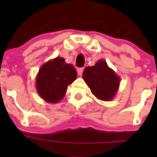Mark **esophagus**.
<instances>
[{
	"instance_id": "obj_1",
	"label": "esophagus",
	"mask_w": 157,
	"mask_h": 157,
	"mask_svg": "<svg viewBox=\"0 0 157 157\" xmlns=\"http://www.w3.org/2000/svg\"><path fill=\"white\" fill-rule=\"evenodd\" d=\"M82 72H83V68H78L77 69V73L79 76H81L82 75Z\"/></svg>"
}]
</instances>
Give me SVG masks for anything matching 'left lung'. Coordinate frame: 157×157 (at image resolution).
<instances>
[{
    "label": "left lung",
    "mask_w": 157,
    "mask_h": 157,
    "mask_svg": "<svg viewBox=\"0 0 157 157\" xmlns=\"http://www.w3.org/2000/svg\"><path fill=\"white\" fill-rule=\"evenodd\" d=\"M82 78L92 94L101 101H112L120 87V78L104 59L96 62L94 66L86 67Z\"/></svg>",
    "instance_id": "1"
}]
</instances>
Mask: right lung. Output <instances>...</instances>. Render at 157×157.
Listing matches in <instances>:
<instances>
[{
  "label": "right lung",
  "mask_w": 157,
  "mask_h": 157,
  "mask_svg": "<svg viewBox=\"0 0 157 157\" xmlns=\"http://www.w3.org/2000/svg\"><path fill=\"white\" fill-rule=\"evenodd\" d=\"M76 78L74 66L65 63L63 58L56 57L40 67L36 76V90L44 101L56 104L63 99L67 86Z\"/></svg>",
  "instance_id": "1"
}]
</instances>
